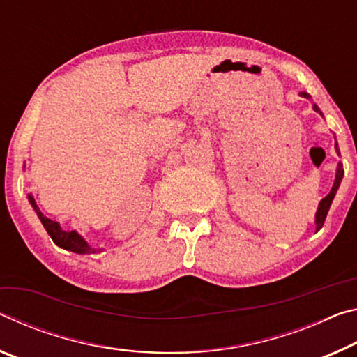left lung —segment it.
Wrapping results in <instances>:
<instances>
[{"label": "left lung", "instance_id": "1", "mask_svg": "<svg viewBox=\"0 0 357 357\" xmlns=\"http://www.w3.org/2000/svg\"><path fill=\"white\" fill-rule=\"evenodd\" d=\"M301 96L310 99V95H308V93H305V91H302ZM313 109L317 110V112H319V115H323V114H321V110H319V107L317 106V104H313ZM335 149H337V153L340 155V151H338L337 144H335ZM343 174H344V171H343L342 162H338L337 172H335V182H334V186H332V190H331L329 195H327V196L324 197V199H321L319 207H318V210H317V215H314V223H317V231H319L321 227H323V225H324V220H326V217H327V212H329L331 204H332V201H334L338 186H340V182H342V178H343Z\"/></svg>", "mask_w": 357, "mask_h": 357}]
</instances>
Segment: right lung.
I'll return each mask as SVG.
<instances>
[{
  "mask_svg": "<svg viewBox=\"0 0 357 357\" xmlns=\"http://www.w3.org/2000/svg\"><path fill=\"white\" fill-rule=\"evenodd\" d=\"M28 201L34 208V212L38 213V217L40 220V223L44 225L45 231L49 232V236L52 237V241H54L58 247H61L64 250H69V251H74V253H79V255H90V253H96L95 248H91L89 243L85 242V238L77 234L75 231H64L61 229V226L56 223V221L47 218L45 215L40 212L39 207L36 206V201H34V197L31 195H28Z\"/></svg>",
  "mask_w": 357,
  "mask_h": 357,
  "instance_id": "right-lung-1",
  "label": "right lung"
}]
</instances>
